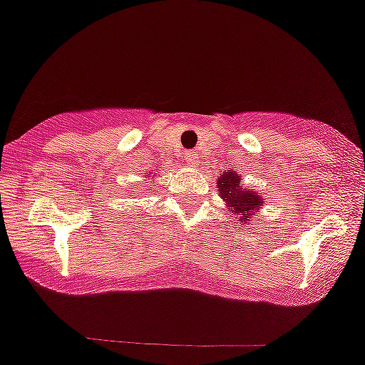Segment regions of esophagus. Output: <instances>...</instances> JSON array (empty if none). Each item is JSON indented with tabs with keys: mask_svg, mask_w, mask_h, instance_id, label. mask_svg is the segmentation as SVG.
I'll return each instance as SVG.
<instances>
[{
	"mask_svg": "<svg viewBox=\"0 0 365 365\" xmlns=\"http://www.w3.org/2000/svg\"><path fill=\"white\" fill-rule=\"evenodd\" d=\"M184 160H186L187 165H191V167H197V165H198V154L193 153V150H187V153H184Z\"/></svg>",
	"mask_w": 365,
	"mask_h": 365,
	"instance_id": "1",
	"label": "esophagus"
}]
</instances>
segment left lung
<instances>
[{
	"instance_id": "obj_1",
	"label": "left lung",
	"mask_w": 365,
	"mask_h": 365,
	"mask_svg": "<svg viewBox=\"0 0 365 365\" xmlns=\"http://www.w3.org/2000/svg\"><path fill=\"white\" fill-rule=\"evenodd\" d=\"M220 197L225 202L227 209L236 216L241 225H250L254 216L261 212L264 198L254 190L241 186V175L236 170H227L216 179Z\"/></svg>"
}]
</instances>
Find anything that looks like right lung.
Segmentation results:
<instances>
[{
  "label": "right lung",
  "instance_id": "add662e5",
  "mask_svg": "<svg viewBox=\"0 0 365 365\" xmlns=\"http://www.w3.org/2000/svg\"><path fill=\"white\" fill-rule=\"evenodd\" d=\"M147 179H156V175H154V178H153V175H150V174H147ZM149 182H153V181H149Z\"/></svg>",
  "mask_w": 365,
  "mask_h": 365
}]
</instances>
